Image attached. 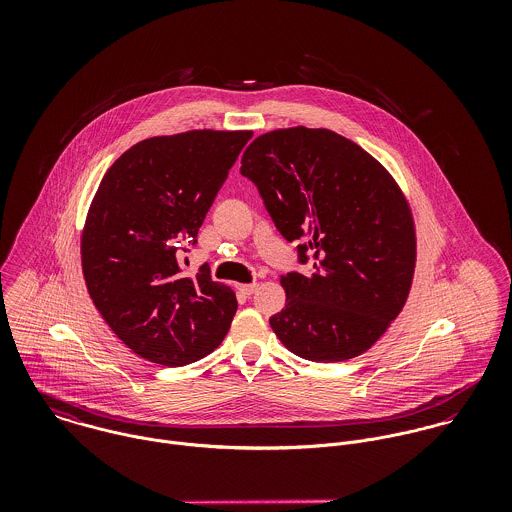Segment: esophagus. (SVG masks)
Here are the masks:
<instances>
[{"mask_svg": "<svg viewBox=\"0 0 512 512\" xmlns=\"http://www.w3.org/2000/svg\"><path fill=\"white\" fill-rule=\"evenodd\" d=\"M238 290L244 293V295H252V293L258 290V284H242V286H238Z\"/></svg>", "mask_w": 512, "mask_h": 512, "instance_id": "1", "label": "esophagus"}]
</instances>
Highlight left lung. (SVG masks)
Instances as JSON below:
<instances>
[{
	"mask_svg": "<svg viewBox=\"0 0 512 512\" xmlns=\"http://www.w3.org/2000/svg\"><path fill=\"white\" fill-rule=\"evenodd\" d=\"M240 173L260 191L282 236L299 240L309 276H282L278 339L313 363L368 351L402 311L416 268L410 205L394 177L355 142L325 128L258 136Z\"/></svg>",
	"mask_w": 512,
	"mask_h": 512,
	"instance_id": "obj_1",
	"label": "left lung"
}]
</instances>
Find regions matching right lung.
Listing matches in <instances>:
<instances>
[{"mask_svg": "<svg viewBox=\"0 0 512 512\" xmlns=\"http://www.w3.org/2000/svg\"><path fill=\"white\" fill-rule=\"evenodd\" d=\"M252 132L191 130L124 151L90 203L80 240L88 293L118 339L155 365L213 353L236 313L209 266L185 278L179 244H195L228 169Z\"/></svg>", "mask_w": 512, "mask_h": 512, "instance_id": "right-lung-1", "label": "right lung"}]
</instances>
